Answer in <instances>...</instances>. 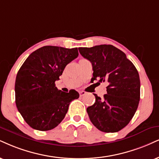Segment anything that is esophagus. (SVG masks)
<instances>
[{"mask_svg":"<svg viewBox=\"0 0 159 159\" xmlns=\"http://www.w3.org/2000/svg\"><path fill=\"white\" fill-rule=\"evenodd\" d=\"M79 93H80V97H83V96H85L86 93H87L85 91H80Z\"/></svg>","mask_w":159,"mask_h":159,"instance_id":"esophagus-1","label":"esophagus"}]
</instances>
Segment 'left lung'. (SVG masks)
<instances>
[{"label":"left lung","instance_id":"8db88e82","mask_svg":"<svg viewBox=\"0 0 159 159\" xmlns=\"http://www.w3.org/2000/svg\"><path fill=\"white\" fill-rule=\"evenodd\" d=\"M79 51L91 62L92 83L98 80L108 84L104 99L94 94V104L87 108L90 120L102 132H118L130 122L138 107L140 99L138 70L126 54L112 45L79 48Z\"/></svg>","mask_w":159,"mask_h":159}]
</instances>
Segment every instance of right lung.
<instances>
[{
	"mask_svg": "<svg viewBox=\"0 0 159 159\" xmlns=\"http://www.w3.org/2000/svg\"><path fill=\"white\" fill-rule=\"evenodd\" d=\"M79 55L77 48L46 46L34 51L25 60L15 80V103L25 122L35 130H52L68 112L70 102L79 93L58 90L59 80L66 66Z\"/></svg>",
	"mask_w": 159,
	"mask_h": 159,
	"instance_id": "obj_1",
	"label": "right lung"
}]
</instances>
